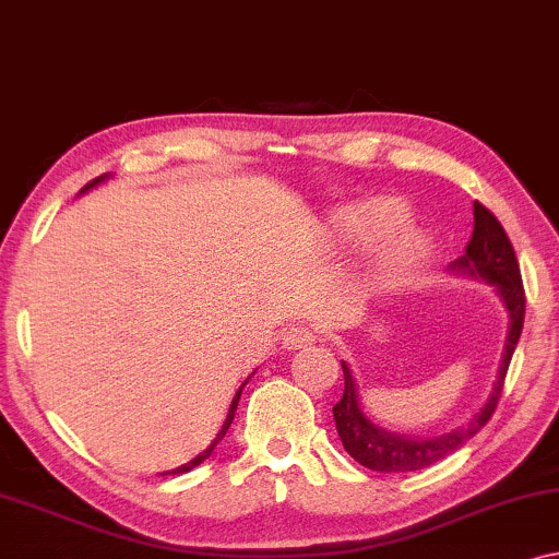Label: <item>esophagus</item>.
I'll use <instances>...</instances> for the list:
<instances>
[{
	"label": "esophagus",
	"mask_w": 559,
	"mask_h": 559,
	"mask_svg": "<svg viewBox=\"0 0 559 559\" xmlns=\"http://www.w3.org/2000/svg\"><path fill=\"white\" fill-rule=\"evenodd\" d=\"M313 331L306 329V326H290L283 331V348H288V352H296V348H304L308 344H313Z\"/></svg>",
	"instance_id": "1"
}]
</instances>
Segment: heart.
Returning <instances> with one entry per match:
<instances>
[{"label": "heart", "instance_id": "heart-1", "mask_svg": "<svg viewBox=\"0 0 559 559\" xmlns=\"http://www.w3.org/2000/svg\"><path fill=\"white\" fill-rule=\"evenodd\" d=\"M409 218L406 207L396 200H369V203H359L338 218V228L346 236H364V238H381L389 233L399 230ZM429 255V240L416 230H404L396 238L381 248L373 265V278L381 286H402V283L412 281Z\"/></svg>", "mask_w": 559, "mask_h": 559}]
</instances>
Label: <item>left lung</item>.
Wrapping results in <instances>:
<instances>
[{"instance_id":"left-lung-1","label":"left lung","mask_w":559,"mask_h":559,"mask_svg":"<svg viewBox=\"0 0 559 559\" xmlns=\"http://www.w3.org/2000/svg\"><path fill=\"white\" fill-rule=\"evenodd\" d=\"M454 271L466 273L472 278H481L497 286V294L502 296L507 313H510V331H507L502 364H499L497 384L489 394L487 404L472 416L469 421L462 424L441 437H409L396 435V431L381 429L369 416L361 412L359 394L346 361H341L344 369V396L333 406V419H336V431L344 449L354 456L356 462L364 464L366 469L373 472H416L424 466H431L456 452L466 439H472L485 424L492 419L499 396H502L504 377L510 369L512 354L518 348L522 323H524V288L522 273L514 248L507 238L502 223L495 218L481 203H474V230L469 243L464 248V255L452 263Z\"/></svg>"}]
</instances>
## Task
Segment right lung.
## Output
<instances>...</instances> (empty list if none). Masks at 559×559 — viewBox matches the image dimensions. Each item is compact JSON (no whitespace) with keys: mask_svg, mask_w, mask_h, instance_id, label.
Segmentation results:
<instances>
[{"mask_svg":"<svg viewBox=\"0 0 559 559\" xmlns=\"http://www.w3.org/2000/svg\"><path fill=\"white\" fill-rule=\"evenodd\" d=\"M105 178H110V175H99V178H95V180H90V182H87V186L80 190V193H85V190H90V188H95V186H97V182H103ZM246 384H248V381H246ZM246 384H243V386H246ZM243 386H240V389H238V394H236V396H233V402H230V409H228V416H226V421H223V427H221V431H218V435H215V439L211 441V447H207V449H203V452H200V454L195 456V460H190L188 464H182V466H175V469H168V472H163V474H182V472H190V469H193V466H198V464H203V462L207 460V456H211V452H213V449H215V444H218V441H221L223 437H226V431H228V427H230V424H233V416H236V409H238V399H240V391H243Z\"/></svg>","mask_w":559,"mask_h":559,"instance_id":"obj_1","label":"right lung"}]
</instances>
